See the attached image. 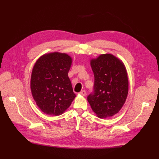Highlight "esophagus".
I'll return each mask as SVG.
<instances>
[{"label":"esophagus","mask_w":159,"mask_h":159,"mask_svg":"<svg viewBox=\"0 0 159 159\" xmlns=\"http://www.w3.org/2000/svg\"><path fill=\"white\" fill-rule=\"evenodd\" d=\"M79 94H80V95H82V96H85V95H86V92L85 90H82V91H81L79 93Z\"/></svg>","instance_id":"obj_1"}]
</instances>
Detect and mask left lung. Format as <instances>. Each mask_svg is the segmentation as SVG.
Here are the masks:
<instances>
[{
	"mask_svg": "<svg viewBox=\"0 0 159 159\" xmlns=\"http://www.w3.org/2000/svg\"><path fill=\"white\" fill-rule=\"evenodd\" d=\"M95 81L93 93L88 101L98 117L104 119L117 113L128 93V78L123 62L111 54H102L90 61Z\"/></svg>",
	"mask_w": 159,
	"mask_h": 159,
	"instance_id": "left-lung-1",
	"label": "left lung"
}]
</instances>
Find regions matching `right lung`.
<instances>
[{
	"label": "right lung",
	"mask_w": 159,
	"mask_h": 159,
	"mask_svg": "<svg viewBox=\"0 0 159 159\" xmlns=\"http://www.w3.org/2000/svg\"><path fill=\"white\" fill-rule=\"evenodd\" d=\"M71 63L72 58L68 54L53 52L41 56L33 66L31 91L43 113L60 115L76 97L68 75Z\"/></svg>",
	"instance_id": "obj_1"
}]
</instances>
